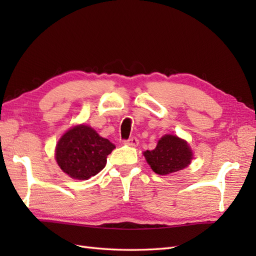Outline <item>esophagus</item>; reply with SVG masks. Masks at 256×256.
Returning <instances> with one entry per match:
<instances>
[{
	"label": "esophagus",
	"mask_w": 256,
	"mask_h": 256,
	"mask_svg": "<svg viewBox=\"0 0 256 256\" xmlns=\"http://www.w3.org/2000/svg\"><path fill=\"white\" fill-rule=\"evenodd\" d=\"M124 144L130 145V146H136L138 144V140L136 138H130L128 140H124Z\"/></svg>",
	"instance_id": "34e87169"
}]
</instances>
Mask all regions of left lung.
Instances as JSON below:
<instances>
[{
  "mask_svg": "<svg viewBox=\"0 0 256 256\" xmlns=\"http://www.w3.org/2000/svg\"><path fill=\"white\" fill-rule=\"evenodd\" d=\"M144 156L152 170L162 176L186 168L192 160V152L184 140L165 135L153 150L144 152Z\"/></svg>",
  "mask_w": 256,
  "mask_h": 256,
  "instance_id": "8db88e82",
  "label": "left lung"
}]
</instances>
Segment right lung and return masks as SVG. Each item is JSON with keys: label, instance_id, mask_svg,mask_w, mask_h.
Instances as JSON below:
<instances>
[{"label": "right lung", "instance_id": "1", "mask_svg": "<svg viewBox=\"0 0 256 256\" xmlns=\"http://www.w3.org/2000/svg\"><path fill=\"white\" fill-rule=\"evenodd\" d=\"M114 148L116 145L101 138L94 128L78 125L59 140L56 160L70 177L84 180L96 176L106 167L108 155Z\"/></svg>", "mask_w": 256, "mask_h": 256}]
</instances>
